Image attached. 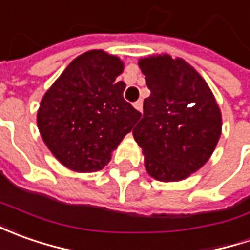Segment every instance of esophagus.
<instances>
[{
    "instance_id": "1",
    "label": "esophagus",
    "mask_w": 250,
    "mask_h": 250,
    "mask_svg": "<svg viewBox=\"0 0 250 250\" xmlns=\"http://www.w3.org/2000/svg\"><path fill=\"white\" fill-rule=\"evenodd\" d=\"M133 107H135L138 111H142V107H143V103H142V100L136 101V103L133 104Z\"/></svg>"
}]
</instances>
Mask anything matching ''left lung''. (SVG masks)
<instances>
[{
  "instance_id": "obj_1",
  "label": "left lung",
  "mask_w": 250,
  "mask_h": 250,
  "mask_svg": "<svg viewBox=\"0 0 250 250\" xmlns=\"http://www.w3.org/2000/svg\"><path fill=\"white\" fill-rule=\"evenodd\" d=\"M150 96L133 129L150 177L177 182L211 157L223 118L216 97L196 69L182 58L154 54L139 60Z\"/></svg>"
}]
</instances>
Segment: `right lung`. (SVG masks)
Instances as JSON below:
<instances>
[{"mask_svg":"<svg viewBox=\"0 0 250 250\" xmlns=\"http://www.w3.org/2000/svg\"><path fill=\"white\" fill-rule=\"evenodd\" d=\"M124 61L104 50L76 57L44 93L37 128L53 156L75 172L100 171L139 121L117 81Z\"/></svg>","mask_w":250,"mask_h":250,"instance_id":"add662e5","label":"right lung"}]
</instances>
